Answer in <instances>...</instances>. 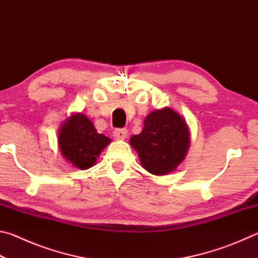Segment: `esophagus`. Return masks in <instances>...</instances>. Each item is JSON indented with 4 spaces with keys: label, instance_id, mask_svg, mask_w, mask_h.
Listing matches in <instances>:
<instances>
[{
    "label": "esophagus",
    "instance_id": "obj_1",
    "mask_svg": "<svg viewBox=\"0 0 258 258\" xmlns=\"http://www.w3.org/2000/svg\"><path fill=\"white\" fill-rule=\"evenodd\" d=\"M127 137V130L126 128H116L113 131V138L116 140H124Z\"/></svg>",
    "mask_w": 258,
    "mask_h": 258
}]
</instances>
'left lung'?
<instances>
[{
	"instance_id": "obj_1",
	"label": "left lung",
	"mask_w": 258,
	"mask_h": 258,
	"mask_svg": "<svg viewBox=\"0 0 258 258\" xmlns=\"http://www.w3.org/2000/svg\"><path fill=\"white\" fill-rule=\"evenodd\" d=\"M130 143L146 171L166 175L185 158L190 146L189 127L182 116L166 107L150 112L141 133L133 135Z\"/></svg>"
}]
</instances>
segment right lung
Here are the masks:
<instances>
[{"mask_svg": "<svg viewBox=\"0 0 258 258\" xmlns=\"http://www.w3.org/2000/svg\"><path fill=\"white\" fill-rule=\"evenodd\" d=\"M59 148L64 158L80 169H87L95 164L110 139L99 134L94 125L83 113H74L60 126Z\"/></svg>", "mask_w": 258, "mask_h": 258, "instance_id": "right-lung-1", "label": "right lung"}]
</instances>
